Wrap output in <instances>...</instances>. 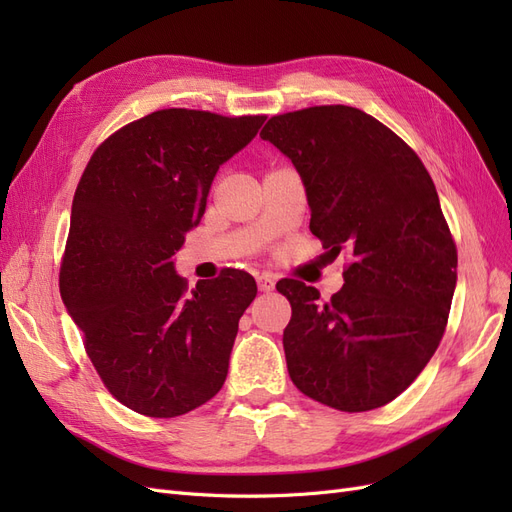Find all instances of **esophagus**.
Segmentation results:
<instances>
[{
  "label": "esophagus",
  "instance_id": "esophagus-1",
  "mask_svg": "<svg viewBox=\"0 0 512 512\" xmlns=\"http://www.w3.org/2000/svg\"><path fill=\"white\" fill-rule=\"evenodd\" d=\"M256 282H258V290L260 292H271V290H275V280L271 275H258L256 277Z\"/></svg>",
  "mask_w": 512,
  "mask_h": 512
}]
</instances>
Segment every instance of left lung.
<instances>
[{"label":"left lung","mask_w":512,"mask_h":512,"mask_svg":"<svg viewBox=\"0 0 512 512\" xmlns=\"http://www.w3.org/2000/svg\"><path fill=\"white\" fill-rule=\"evenodd\" d=\"M260 138L299 170L324 256L350 258L329 301L299 280L277 282L292 307L290 380L342 412L386 406L429 363L451 312L457 247L436 185L410 145L354 106L275 115Z\"/></svg>","instance_id":"obj_1"}]
</instances>
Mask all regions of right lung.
I'll return each mask as SVG.
<instances>
[{
  "mask_svg": "<svg viewBox=\"0 0 512 512\" xmlns=\"http://www.w3.org/2000/svg\"><path fill=\"white\" fill-rule=\"evenodd\" d=\"M265 119L162 108L102 141L76 185L59 292L108 393L138 414L192 412L226 380L254 277L224 269L190 290L173 256Z\"/></svg>",
  "mask_w": 512,
  "mask_h": 512,
  "instance_id": "add662e5",
  "label": "right lung"
}]
</instances>
